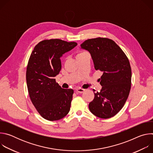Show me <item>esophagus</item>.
I'll use <instances>...</instances> for the list:
<instances>
[{"mask_svg": "<svg viewBox=\"0 0 153 153\" xmlns=\"http://www.w3.org/2000/svg\"><path fill=\"white\" fill-rule=\"evenodd\" d=\"M85 91V89H83V88H77V89L76 90V92H77V93H83Z\"/></svg>", "mask_w": 153, "mask_h": 153, "instance_id": "34e87169", "label": "esophagus"}]
</instances>
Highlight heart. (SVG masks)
<instances>
[{"label": "heart", "instance_id": "b5f03b06", "mask_svg": "<svg viewBox=\"0 0 153 153\" xmlns=\"http://www.w3.org/2000/svg\"><path fill=\"white\" fill-rule=\"evenodd\" d=\"M86 53V52H84V51H81V52L77 54V56H79V55H80V54H83V53Z\"/></svg>", "mask_w": 153, "mask_h": 153}]
</instances>
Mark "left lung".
<instances>
[{
    "label": "left lung",
    "mask_w": 153,
    "mask_h": 153,
    "mask_svg": "<svg viewBox=\"0 0 153 153\" xmlns=\"http://www.w3.org/2000/svg\"><path fill=\"white\" fill-rule=\"evenodd\" d=\"M80 47L91 54L96 70L102 73V88L94 93L90 111L102 119L117 114L125 105L131 86V69L126 54L111 39L97 37L84 41Z\"/></svg>",
    "instance_id": "1"
}]
</instances>
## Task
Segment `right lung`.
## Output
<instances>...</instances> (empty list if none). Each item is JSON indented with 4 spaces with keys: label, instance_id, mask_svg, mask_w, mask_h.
Here are the masks:
<instances>
[{
    "label": "right lung",
    "instance_id": "right-lung-1",
    "mask_svg": "<svg viewBox=\"0 0 153 153\" xmlns=\"http://www.w3.org/2000/svg\"><path fill=\"white\" fill-rule=\"evenodd\" d=\"M77 43L61 39H46L35 46L26 73L30 99L40 115L50 121L58 120L69 113L74 91L63 89L56 82L62 65L60 57Z\"/></svg>",
    "mask_w": 153,
    "mask_h": 153
}]
</instances>
